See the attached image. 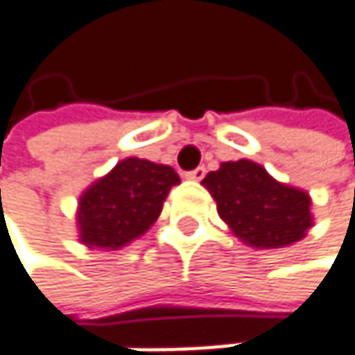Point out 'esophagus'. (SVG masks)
Listing matches in <instances>:
<instances>
[{"instance_id":"34e87169","label":"esophagus","mask_w":355,"mask_h":355,"mask_svg":"<svg viewBox=\"0 0 355 355\" xmlns=\"http://www.w3.org/2000/svg\"><path fill=\"white\" fill-rule=\"evenodd\" d=\"M203 177H205V168L203 166H199V168H195V171L184 175V178H189V180H201Z\"/></svg>"}]
</instances>
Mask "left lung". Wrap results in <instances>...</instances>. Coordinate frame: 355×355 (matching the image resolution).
Here are the masks:
<instances>
[{"instance_id":"1","label":"left lung","mask_w":355,"mask_h":355,"mask_svg":"<svg viewBox=\"0 0 355 355\" xmlns=\"http://www.w3.org/2000/svg\"><path fill=\"white\" fill-rule=\"evenodd\" d=\"M201 184L230 232L254 248H284L302 241L313 226L306 191L279 182L252 160L222 162Z\"/></svg>"}]
</instances>
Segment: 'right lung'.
Segmentation results:
<instances>
[{"label": "right lung", "instance_id": "add662e5", "mask_svg": "<svg viewBox=\"0 0 355 355\" xmlns=\"http://www.w3.org/2000/svg\"><path fill=\"white\" fill-rule=\"evenodd\" d=\"M178 182L175 168L166 164L133 156L116 162L80 195L78 241L88 248L127 247L158 220L171 189Z\"/></svg>", "mask_w": 355, "mask_h": 355}]
</instances>
